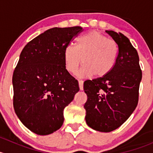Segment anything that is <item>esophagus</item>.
<instances>
[{"instance_id": "esophagus-1", "label": "esophagus", "mask_w": 153, "mask_h": 153, "mask_svg": "<svg viewBox=\"0 0 153 153\" xmlns=\"http://www.w3.org/2000/svg\"><path fill=\"white\" fill-rule=\"evenodd\" d=\"M78 84H79L80 90L82 91L84 89V81H78Z\"/></svg>"}]
</instances>
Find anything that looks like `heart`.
I'll use <instances>...</instances> for the list:
<instances>
[{
  "label": "heart",
  "instance_id": "heart-1",
  "mask_svg": "<svg viewBox=\"0 0 153 153\" xmlns=\"http://www.w3.org/2000/svg\"><path fill=\"white\" fill-rule=\"evenodd\" d=\"M118 55L116 44L97 31H91L78 37L76 47L69 44L64 49V61L66 70L79 78H90L95 75L102 78L113 69Z\"/></svg>",
  "mask_w": 153,
  "mask_h": 153
}]
</instances>
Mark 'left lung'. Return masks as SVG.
Masks as SVG:
<instances>
[{
    "label": "left lung",
    "mask_w": 153,
    "mask_h": 153,
    "mask_svg": "<svg viewBox=\"0 0 153 153\" xmlns=\"http://www.w3.org/2000/svg\"><path fill=\"white\" fill-rule=\"evenodd\" d=\"M105 32L117 44L118 58L105 76L84 81L87 95L84 109L89 127L109 132L121 126L136 108L142 72L138 52L129 40L121 33Z\"/></svg>",
    "instance_id": "left-lung-1"
}]
</instances>
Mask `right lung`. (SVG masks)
<instances>
[{"instance_id":"add662e5","label":"right lung","mask_w":153,"mask_h":153,"mask_svg":"<svg viewBox=\"0 0 153 153\" xmlns=\"http://www.w3.org/2000/svg\"><path fill=\"white\" fill-rule=\"evenodd\" d=\"M81 27L49 29L24 47L12 76L17 116L34 133L47 135L64 123V109L79 91L64 67V49Z\"/></svg>"}]
</instances>
